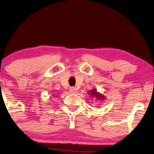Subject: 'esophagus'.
<instances>
[{
    "label": "esophagus",
    "instance_id": "obj_1",
    "mask_svg": "<svg viewBox=\"0 0 154 154\" xmlns=\"http://www.w3.org/2000/svg\"><path fill=\"white\" fill-rule=\"evenodd\" d=\"M70 92L71 93H77V89L76 88H75V87H70Z\"/></svg>",
    "mask_w": 154,
    "mask_h": 154
}]
</instances>
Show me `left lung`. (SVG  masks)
Segmentation results:
<instances>
[{"instance_id":"8db88e82","label":"left lung","mask_w":154,"mask_h":154,"mask_svg":"<svg viewBox=\"0 0 154 154\" xmlns=\"http://www.w3.org/2000/svg\"><path fill=\"white\" fill-rule=\"evenodd\" d=\"M88 93L91 97H94L95 99H97V100H103L104 99V96L102 95V94L97 93L95 89H93V90L89 91Z\"/></svg>"}]
</instances>
